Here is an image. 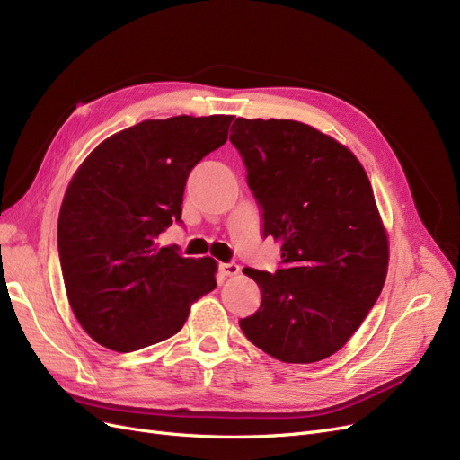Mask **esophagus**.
Wrapping results in <instances>:
<instances>
[{
  "label": "esophagus",
  "mask_w": 460,
  "mask_h": 460,
  "mask_svg": "<svg viewBox=\"0 0 460 460\" xmlns=\"http://www.w3.org/2000/svg\"><path fill=\"white\" fill-rule=\"evenodd\" d=\"M219 272H222V276H236L238 272H241V267H238L236 263H219Z\"/></svg>",
  "instance_id": "1"
}]
</instances>
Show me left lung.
<instances>
[{"mask_svg":"<svg viewBox=\"0 0 460 460\" xmlns=\"http://www.w3.org/2000/svg\"><path fill=\"white\" fill-rule=\"evenodd\" d=\"M229 141L261 208L263 236L282 244L276 272L244 269L261 306L238 325L279 361H322L363 323L387 276V234L368 176L346 146L293 119L236 118Z\"/></svg>","mask_w":460,"mask_h":460,"instance_id":"left-lung-1","label":"left lung"}]
</instances>
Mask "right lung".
I'll use <instances>...</instances> for the list:
<instances>
[{
	"label": "right lung",
	"mask_w": 460,
	"mask_h": 460,
	"mask_svg": "<svg viewBox=\"0 0 460 460\" xmlns=\"http://www.w3.org/2000/svg\"><path fill=\"white\" fill-rule=\"evenodd\" d=\"M233 116H172L119 131L78 167L58 217V253L75 317L97 344L129 353L182 329L216 288V261L157 236L182 224L191 169L227 141Z\"/></svg>",
	"instance_id": "1"
}]
</instances>
